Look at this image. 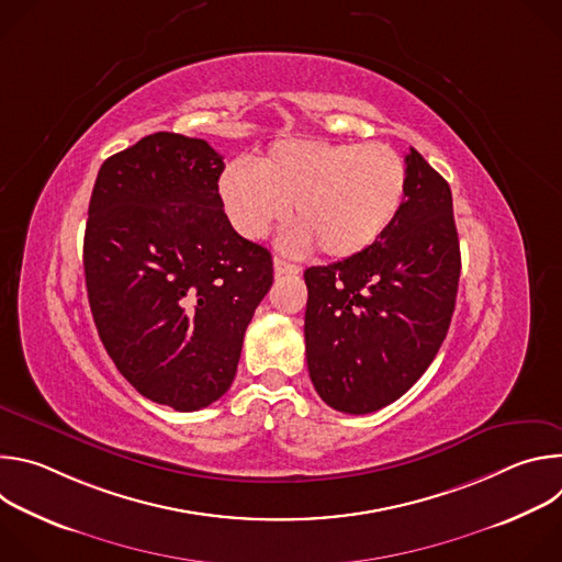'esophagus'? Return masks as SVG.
<instances>
[{
  "instance_id": "1",
  "label": "esophagus",
  "mask_w": 562,
  "mask_h": 562,
  "mask_svg": "<svg viewBox=\"0 0 562 562\" xmlns=\"http://www.w3.org/2000/svg\"><path fill=\"white\" fill-rule=\"evenodd\" d=\"M273 269H276V276H297L302 271V267L291 265L282 258H273Z\"/></svg>"
}]
</instances>
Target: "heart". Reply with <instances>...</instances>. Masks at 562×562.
<instances>
[{"instance_id": "heart-1", "label": "heart", "mask_w": 562, "mask_h": 562, "mask_svg": "<svg viewBox=\"0 0 562 562\" xmlns=\"http://www.w3.org/2000/svg\"><path fill=\"white\" fill-rule=\"evenodd\" d=\"M405 189L403 157L378 142H278L258 167L237 159L220 176V198L239 235L265 237L291 204L295 224L282 245L293 254L315 245L327 258L369 249L403 206Z\"/></svg>"}]
</instances>
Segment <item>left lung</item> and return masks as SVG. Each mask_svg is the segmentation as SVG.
Segmentation results:
<instances>
[{
    "instance_id": "obj_1",
    "label": "left lung",
    "mask_w": 562,
    "mask_h": 562,
    "mask_svg": "<svg viewBox=\"0 0 562 562\" xmlns=\"http://www.w3.org/2000/svg\"><path fill=\"white\" fill-rule=\"evenodd\" d=\"M405 200L375 243L304 271L311 382L329 407L371 414L434 362L453 315L460 245L447 180L412 148Z\"/></svg>"
}]
</instances>
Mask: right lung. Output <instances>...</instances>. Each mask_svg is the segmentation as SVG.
Segmentation results:
<instances>
[{
  "mask_svg": "<svg viewBox=\"0 0 562 562\" xmlns=\"http://www.w3.org/2000/svg\"><path fill=\"white\" fill-rule=\"evenodd\" d=\"M222 155L159 131L102 165L85 233L100 340L148 400L198 412L222 397L273 284L271 254L237 235L217 191Z\"/></svg>",
  "mask_w": 562,
  "mask_h": 562,
  "instance_id": "obj_1",
  "label": "right lung"
}]
</instances>
